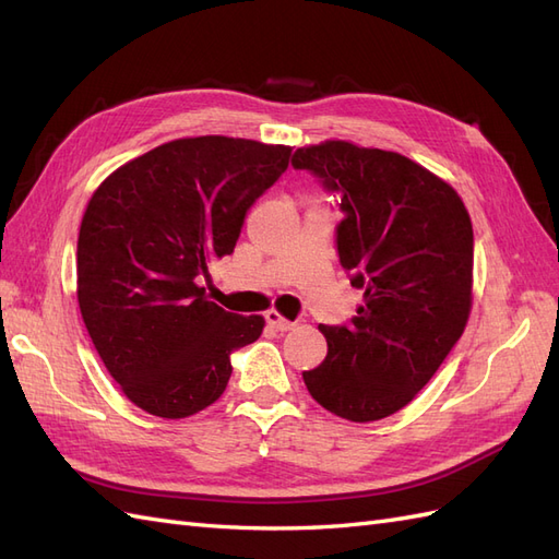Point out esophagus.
<instances>
[{
    "mask_svg": "<svg viewBox=\"0 0 559 559\" xmlns=\"http://www.w3.org/2000/svg\"><path fill=\"white\" fill-rule=\"evenodd\" d=\"M265 321H267V326H273L275 331H292L296 324L294 321H289V319H284L280 312H275V310H270V312H265Z\"/></svg>",
    "mask_w": 559,
    "mask_h": 559,
    "instance_id": "34e87169",
    "label": "esophagus"
}]
</instances>
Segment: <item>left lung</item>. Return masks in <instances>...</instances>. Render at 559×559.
<instances>
[{
	"label": "left lung",
	"mask_w": 559,
	"mask_h": 559,
	"mask_svg": "<svg viewBox=\"0 0 559 559\" xmlns=\"http://www.w3.org/2000/svg\"><path fill=\"white\" fill-rule=\"evenodd\" d=\"M308 170L341 200L337 259L364 306L326 326L329 354L302 380L310 396L349 421H376L408 405L471 312L473 228L450 183L394 151L331 140L298 148Z\"/></svg>",
	"instance_id": "obj_1"
}]
</instances>
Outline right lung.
Returning a JSON list of instances; mask_svg holds the SVG:
<instances>
[{"label": "right lung", "mask_w": 559, "mask_h": 559, "mask_svg": "<svg viewBox=\"0 0 559 559\" xmlns=\"http://www.w3.org/2000/svg\"><path fill=\"white\" fill-rule=\"evenodd\" d=\"M292 148L222 134L175 140L111 173L76 245L83 324L138 408L167 419L205 411L230 380V352L263 317L207 300L200 277L233 253L245 216L289 167Z\"/></svg>", "instance_id": "obj_1"}]
</instances>
